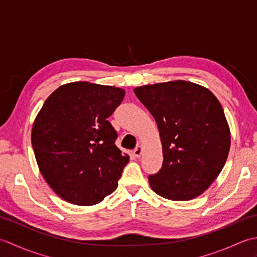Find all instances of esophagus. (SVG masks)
I'll use <instances>...</instances> for the list:
<instances>
[{
	"mask_svg": "<svg viewBox=\"0 0 257 257\" xmlns=\"http://www.w3.org/2000/svg\"><path fill=\"white\" fill-rule=\"evenodd\" d=\"M143 150H144V148L141 146H138L137 148H136L135 150H134V155H135V157L136 158H139L140 156H141V154H143Z\"/></svg>",
	"mask_w": 257,
	"mask_h": 257,
	"instance_id": "1",
	"label": "esophagus"
}]
</instances>
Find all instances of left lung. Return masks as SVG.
Masks as SVG:
<instances>
[{"label":"left lung","mask_w":257,"mask_h":257,"mask_svg":"<svg viewBox=\"0 0 257 257\" xmlns=\"http://www.w3.org/2000/svg\"><path fill=\"white\" fill-rule=\"evenodd\" d=\"M134 91L154 116L162 145V167L148 177L151 189L172 201L201 195L222 171L231 147L220 101L205 87L187 80L144 85Z\"/></svg>","instance_id":"8db88e82"}]
</instances>
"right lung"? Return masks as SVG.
<instances>
[{"instance_id":"1","label":"right lung","mask_w":257,"mask_h":257,"mask_svg":"<svg viewBox=\"0 0 257 257\" xmlns=\"http://www.w3.org/2000/svg\"><path fill=\"white\" fill-rule=\"evenodd\" d=\"M124 97L122 88L74 81L45 100L32 128L38 169L59 198L94 205L118 187L129 157L114 145L107 118Z\"/></svg>"}]
</instances>
